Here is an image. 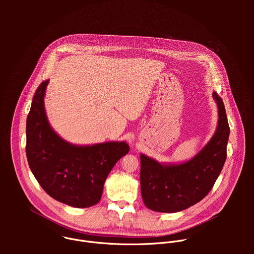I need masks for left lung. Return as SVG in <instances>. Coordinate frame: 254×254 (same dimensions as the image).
Instances as JSON below:
<instances>
[{
  "mask_svg": "<svg viewBox=\"0 0 254 254\" xmlns=\"http://www.w3.org/2000/svg\"><path fill=\"white\" fill-rule=\"evenodd\" d=\"M218 106V127L206 146L191 160L166 165L140 155V191L144 205L157 212L174 213L200 202L213 188L227 156L229 125L222 98L213 92Z\"/></svg>",
  "mask_w": 254,
  "mask_h": 254,
  "instance_id": "1",
  "label": "left lung"
}]
</instances>
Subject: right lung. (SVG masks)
Returning a JSON list of instances; mask_svg holds the SVG:
<instances>
[{"instance_id": "obj_1", "label": "right lung", "mask_w": 254, "mask_h": 254, "mask_svg": "<svg viewBox=\"0 0 254 254\" xmlns=\"http://www.w3.org/2000/svg\"><path fill=\"white\" fill-rule=\"evenodd\" d=\"M49 80L34 94L26 124L29 167L44 191L53 199L76 208L99 202L105 180L117 162L129 151L126 141L74 146L50 127L44 95Z\"/></svg>"}]
</instances>
